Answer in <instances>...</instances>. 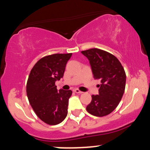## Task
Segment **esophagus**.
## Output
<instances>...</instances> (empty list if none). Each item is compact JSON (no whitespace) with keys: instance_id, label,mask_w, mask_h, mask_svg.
<instances>
[{"instance_id":"34e87169","label":"esophagus","mask_w":150,"mask_h":150,"mask_svg":"<svg viewBox=\"0 0 150 150\" xmlns=\"http://www.w3.org/2000/svg\"><path fill=\"white\" fill-rule=\"evenodd\" d=\"M74 91L75 93H76V94H82V93H83V91H80V90H79V89H74Z\"/></svg>"}]
</instances>
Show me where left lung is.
<instances>
[{"label":"left lung","mask_w":150,"mask_h":150,"mask_svg":"<svg viewBox=\"0 0 150 150\" xmlns=\"http://www.w3.org/2000/svg\"><path fill=\"white\" fill-rule=\"evenodd\" d=\"M88 59L95 79H100L99 94L91 96L86 111L91 115L104 117L112 112L122 99L126 84V74L120 61L107 51L99 49L82 51Z\"/></svg>","instance_id":"1"}]
</instances>
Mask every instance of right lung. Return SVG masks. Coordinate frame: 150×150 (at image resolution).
Wrapping results in <instances>:
<instances>
[{"label":"right lung","mask_w":150,"mask_h":150,"mask_svg":"<svg viewBox=\"0 0 150 150\" xmlns=\"http://www.w3.org/2000/svg\"><path fill=\"white\" fill-rule=\"evenodd\" d=\"M72 54H55L41 58L33 66L26 84L28 101L38 118L49 125L64 120L68 113L71 90H57L55 82L60 80Z\"/></svg>","instance_id":"1"}]
</instances>
